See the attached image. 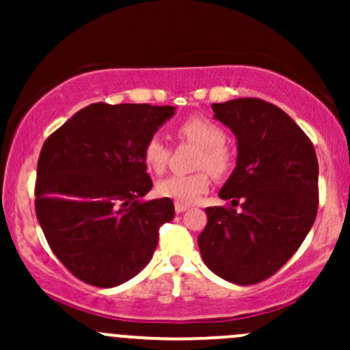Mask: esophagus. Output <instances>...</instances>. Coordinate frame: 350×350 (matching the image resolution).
Returning a JSON list of instances; mask_svg holds the SVG:
<instances>
[{"mask_svg": "<svg viewBox=\"0 0 350 350\" xmlns=\"http://www.w3.org/2000/svg\"><path fill=\"white\" fill-rule=\"evenodd\" d=\"M174 208H176V212H178V214H180V212L187 211L189 206H187V204H180V202H176V204H174Z\"/></svg>", "mask_w": 350, "mask_h": 350, "instance_id": "1", "label": "esophagus"}]
</instances>
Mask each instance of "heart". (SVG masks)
<instances>
[{"instance_id":"obj_1","label":"heart","mask_w":350,"mask_h":350,"mask_svg":"<svg viewBox=\"0 0 350 350\" xmlns=\"http://www.w3.org/2000/svg\"><path fill=\"white\" fill-rule=\"evenodd\" d=\"M176 136L179 142H186L199 148L194 166L200 171L192 174H172L159 180L158 194L180 204L196 202L206 194L211 186V172L214 178H224L234 164V154L227 146L226 130L214 120L202 115L189 116L176 126ZM171 150L158 136H151L143 148V161L148 170L161 174L170 161Z\"/></svg>"}]
</instances>
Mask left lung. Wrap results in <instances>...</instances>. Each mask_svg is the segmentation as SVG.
I'll return each instance as SVG.
<instances>
[{
	"label": "left lung",
	"mask_w": 350,
	"mask_h": 350,
	"mask_svg": "<svg viewBox=\"0 0 350 350\" xmlns=\"http://www.w3.org/2000/svg\"><path fill=\"white\" fill-rule=\"evenodd\" d=\"M237 136V166L219 196L243 207H207L198 237L204 263L230 283L270 278L295 255L317 214V158L306 133L260 98L212 103Z\"/></svg>",
	"instance_id": "left-lung-1"
}]
</instances>
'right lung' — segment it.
Instances as JSON below:
<instances>
[{"label": "right lung", "instance_id": "add662e5", "mask_svg": "<svg viewBox=\"0 0 350 350\" xmlns=\"http://www.w3.org/2000/svg\"><path fill=\"white\" fill-rule=\"evenodd\" d=\"M176 107L92 103L42 144L36 215L51 250L83 283L113 288L146 267L171 199L142 198L152 187L144 143Z\"/></svg>", "mask_w": 350, "mask_h": 350}]
</instances>
